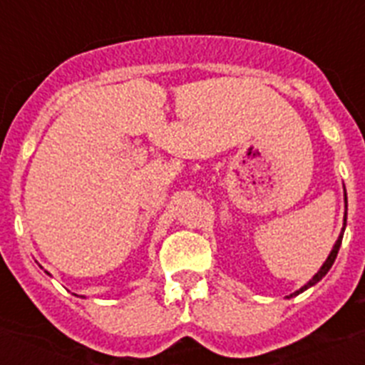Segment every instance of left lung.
Returning <instances> with one entry per match:
<instances>
[{
	"mask_svg": "<svg viewBox=\"0 0 365 365\" xmlns=\"http://www.w3.org/2000/svg\"><path fill=\"white\" fill-rule=\"evenodd\" d=\"M346 202H347V195H346ZM344 221H347V212H346V217H344ZM344 225H346V222H344ZM344 230H346V227H344ZM341 237H344V232H341V234H340V237H338V241H336V245H334V247H333V250H331V254H329V257H327V259H325L324 267H322V269L318 270V272L314 274V278H312L311 282L307 283V285H303L302 289H299V291H296V292H294V296H296V294H299V292H303V291H305V289H309V287H312V285H314V283H318V282H320V279L324 278L325 274L329 272V269H331V267H333L334 259H336V256H338V250H340ZM291 296H292V294H291Z\"/></svg>",
	"mask_w": 365,
	"mask_h": 365,
	"instance_id": "obj_1",
	"label": "left lung"
}]
</instances>
